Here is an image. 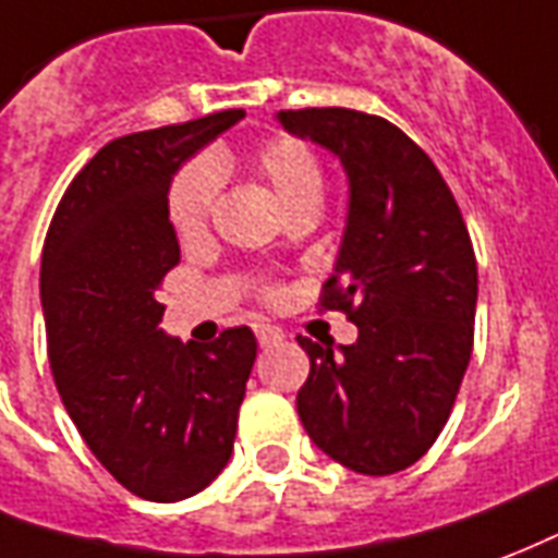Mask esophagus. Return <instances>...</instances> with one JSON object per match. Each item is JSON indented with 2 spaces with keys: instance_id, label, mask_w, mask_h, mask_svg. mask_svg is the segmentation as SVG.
Instances as JSON below:
<instances>
[{
  "instance_id": "esophagus-1",
  "label": "esophagus",
  "mask_w": 558,
  "mask_h": 558,
  "mask_svg": "<svg viewBox=\"0 0 558 558\" xmlns=\"http://www.w3.org/2000/svg\"><path fill=\"white\" fill-rule=\"evenodd\" d=\"M255 336H258V344H262V348H270V344L284 339L282 329L270 327V324H258V327H255Z\"/></svg>"
}]
</instances>
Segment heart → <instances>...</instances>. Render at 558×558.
<instances>
[{
  "mask_svg": "<svg viewBox=\"0 0 558 558\" xmlns=\"http://www.w3.org/2000/svg\"><path fill=\"white\" fill-rule=\"evenodd\" d=\"M231 162L229 154H219L207 166H193L174 178L169 193V222L181 240L202 238L210 222V210L217 202V174ZM250 169L264 184L274 190L279 205L294 214L300 207H318L324 198V169L318 154L303 140L294 136H276L255 148L250 157ZM267 288V296H274Z\"/></svg>",
  "mask_w": 558,
  "mask_h": 558,
  "instance_id": "b5f03b06",
  "label": "heart"
}]
</instances>
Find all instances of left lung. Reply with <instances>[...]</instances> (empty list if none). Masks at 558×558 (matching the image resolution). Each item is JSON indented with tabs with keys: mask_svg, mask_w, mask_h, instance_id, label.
Segmentation results:
<instances>
[{
	"mask_svg": "<svg viewBox=\"0 0 558 558\" xmlns=\"http://www.w3.org/2000/svg\"><path fill=\"white\" fill-rule=\"evenodd\" d=\"M279 124L332 150L351 202L320 306L356 324L353 344L308 353L303 428L353 473L408 470L440 437L473 353L478 267L461 207L425 150L356 109H282Z\"/></svg>",
	"mask_w": 558,
	"mask_h": 558,
	"instance_id": "left-lung-1",
	"label": "left lung"
}]
</instances>
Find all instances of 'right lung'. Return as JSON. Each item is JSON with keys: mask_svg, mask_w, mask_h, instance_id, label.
<instances>
[{"mask_svg": "<svg viewBox=\"0 0 558 558\" xmlns=\"http://www.w3.org/2000/svg\"><path fill=\"white\" fill-rule=\"evenodd\" d=\"M246 116L226 109L130 133L64 190L40 255L47 353L68 416L130 494L178 502L229 463L258 341L231 327L210 344L166 336L157 300L181 262L169 186L181 162Z\"/></svg>", "mask_w": 558, "mask_h": 558, "instance_id": "add662e5", "label": "right lung"}]
</instances>
